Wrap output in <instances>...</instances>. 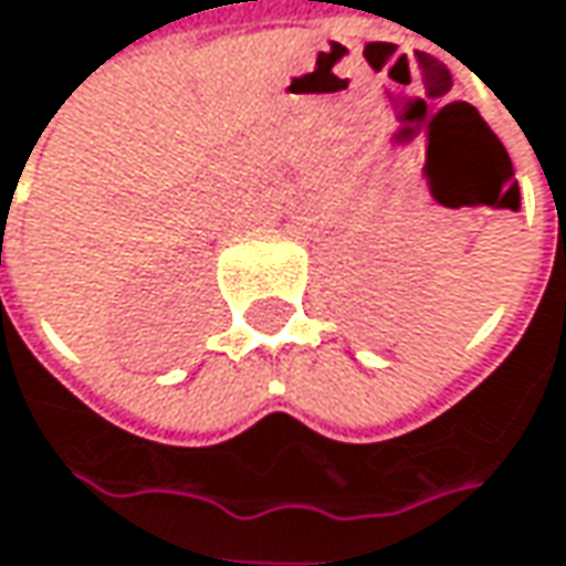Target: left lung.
I'll use <instances>...</instances> for the list:
<instances>
[{
    "mask_svg": "<svg viewBox=\"0 0 566 566\" xmlns=\"http://www.w3.org/2000/svg\"><path fill=\"white\" fill-rule=\"evenodd\" d=\"M516 190H520V187H516V185H513V197H516Z\"/></svg>",
    "mask_w": 566,
    "mask_h": 566,
    "instance_id": "obj_1",
    "label": "left lung"
}]
</instances>
